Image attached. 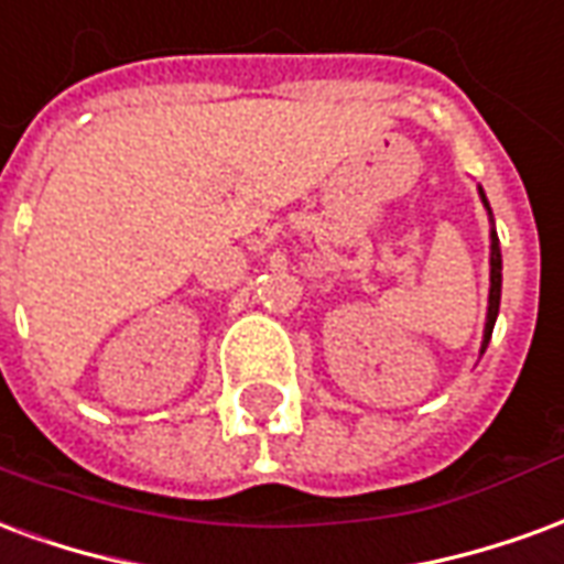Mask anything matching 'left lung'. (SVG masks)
<instances>
[{"label": "left lung", "mask_w": 564, "mask_h": 564, "mask_svg": "<svg viewBox=\"0 0 564 564\" xmlns=\"http://www.w3.org/2000/svg\"><path fill=\"white\" fill-rule=\"evenodd\" d=\"M477 193H480V202H484L486 214H489V223H492V208H489V202H486L484 186H477ZM498 305H501V247H498L496 223H492V229H489V305H486V326L484 341H480V356L486 354L489 338H492V329H496Z\"/></svg>", "instance_id": "left-lung-1"}]
</instances>
